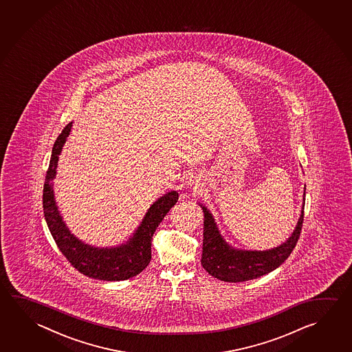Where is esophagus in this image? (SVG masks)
I'll list each match as a JSON object with an SVG mask.
<instances>
[{
    "mask_svg": "<svg viewBox=\"0 0 352 352\" xmlns=\"http://www.w3.org/2000/svg\"><path fill=\"white\" fill-rule=\"evenodd\" d=\"M186 184L189 185V186H195L197 188V180H195V178H188V180H186Z\"/></svg>",
    "mask_w": 352,
    "mask_h": 352,
    "instance_id": "esophagus-1",
    "label": "esophagus"
}]
</instances>
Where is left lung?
I'll return each instance as SVG.
<instances>
[{
  "instance_id": "1",
  "label": "left lung",
  "mask_w": 352,
  "mask_h": 352,
  "mask_svg": "<svg viewBox=\"0 0 352 352\" xmlns=\"http://www.w3.org/2000/svg\"><path fill=\"white\" fill-rule=\"evenodd\" d=\"M305 195V191H304ZM204 211V240L201 265L210 276L223 282L239 283L265 276L283 263L299 240L304 220V205L296 230L280 246L265 251H246L230 246L223 240L209 210Z\"/></svg>"
}]
</instances>
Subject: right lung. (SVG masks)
<instances>
[{
    "mask_svg": "<svg viewBox=\"0 0 352 352\" xmlns=\"http://www.w3.org/2000/svg\"><path fill=\"white\" fill-rule=\"evenodd\" d=\"M72 126L73 122L67 124L54 142L50 168L44 182V217L50 234L70 265L84 276L110 282L135 277L151 262V245L155 228H158L168 211L178 201V192L169 191L155 201L133 236L121 246L100 248L81 242L69 231L65 222L63 221L53 190V179L56 178L59 155L62 153L63 146L70 133Z\"/></svg>",
    "mask_w": 352,
    "mask_h": 352,
    "instance_id": "right-lung-1",
    "label": "right lung"
}]
</instances>
